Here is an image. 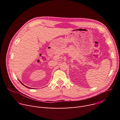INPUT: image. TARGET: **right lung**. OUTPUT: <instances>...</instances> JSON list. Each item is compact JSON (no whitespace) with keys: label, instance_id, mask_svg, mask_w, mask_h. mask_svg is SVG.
<instances>
[{"label":"right lung","instance_id":"right-lung-1","mask_svg":"<svg viewBox=\"0 0 120 120\" xmlns=\"http://www.w3.org/2000/svg\"><path fill=\"white\" fill-rule=\"evenodd\" d=\"M19 82H21V84H22L23 85H24V86L26 87V88H29V89H32V88H31V87H28V86H26V85H24V84H23V83H22V82L21 81H20V80H19Z\"/></svg>","mask_w":120,"mask_h":120}]
</instances>
